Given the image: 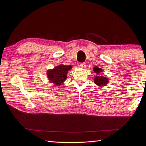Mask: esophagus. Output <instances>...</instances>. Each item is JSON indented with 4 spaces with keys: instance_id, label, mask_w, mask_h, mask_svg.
Returning a JSON list of instances; mask_svg holds the SVG:
<instances>
[{
    "instance_id": "obj_1",
    "label": "esophagus",
    "mask_w": 146,
    "mask_h": 146,
    "mask_svg": "<svg viewBox=\"0 0 146 146\" xmlns=\"http://www.w3.org/2000/svg\"><path fill=\"white\" fill-rule=\"evenodd\" d=\"M80 66L81 68H85L86 66V64L85 63H80Z\"/></svg>"
}]
</instances>
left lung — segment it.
I'll return each instance as SVG.
<instances>
[{"label": "left lung", "instance_id": "8db88e82", "mask_svg": "<svg viewBox=\"0 0 146 146\" xmlns=\"http://www.w3.org/2000/svg\"><path fill=\"white\" fill-rule=\"evenodd\" d=\"M94 72L97 74V77H94V83L97 85L99 86H105L108 82V79L106 77L100 76L99 74L103 71L100 68H98V66H96L93 68Z\"/></svg>", "mask_w": 146, "mask_h": 146}]
</instances>
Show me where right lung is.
Segmentation results:
<instances>
[{"mask_svg": "<svg viewBox=\"0 0 146 146\" xmlns=\"http://www.w3.org/2000/svg\"><path fill=\"white\" fill-rule=\"evenodd\" d=\"M72 68V66H65L60 64L53 69L48 70L47 76L50 83L60 86L66 80L69 70Z\"/></svg>", "mask_w": 146, "mask_h": 146, "instance_id": "add662e5", "label": "right lung"}]
</instances>
